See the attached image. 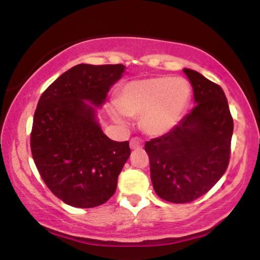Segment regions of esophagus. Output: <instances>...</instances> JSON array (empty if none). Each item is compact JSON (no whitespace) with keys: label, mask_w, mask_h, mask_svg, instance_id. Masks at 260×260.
I'll return each instance as SVG.
<instances>
[{"label":"esophagus","mask_w":260,"mask_h":260,"mask_svg":"<svg viewBox=\"0 0 260 260\" xmlns=\"http://www.w3.org/2000/svg\"><path fill=\"white\" fill-rule=\"evenodd\" d=\"M142 145H143V143L139 138H132V139H131L129 147H131V149H132V150H136V149L142 148Z\"/></svg>","instance_id":"34e87169"}]
</instances>
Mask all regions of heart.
<instances>
[{"label": "heart", "instance_id": "heart-1", "mask_svg": "<svg viewBox=\"0 0 260 260\" xmlns=\"http://www.w3.org/2000/svg\"><path fill=\"white\" fill-rule=\"evenodd\" d=\"M189 99V84L183 78L153 77L132 80L118 90L117 107H112L110 113L117 122L126 121V116H140L143 131L159 137L180 122Z\"/></svg>", "mask_w": 260, "mask_h": 260}]
</instances>
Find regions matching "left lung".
Here are the masks:
<instances>
[{
	"label": "left lung",
	"instance_id": "left-lung-1",
	"mask_svg": "<svg viewBox=\"0 0 260 260\" xmlns=\"http://www.w3.org/2000/svg\"><path fill=\"white\" fill-rule=\"evenodd\" d=\"M196 106L180 123L145 143L155 193L171 203H189L214 187L229 166L234 120L225 92L184 68Z\"/></svg>",
	"mask_w": 260,
	"mask_h": 260
}]
</instances>
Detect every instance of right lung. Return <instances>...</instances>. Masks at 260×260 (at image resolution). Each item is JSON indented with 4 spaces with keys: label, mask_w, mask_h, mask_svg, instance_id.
I'll return each instance as SVG.
<instances>
[{
    "label": "right lung",
    "mask_w": 260,
    "mask_h": 260,
    "mask_svg": "<svg viewBox=\"0 0 260 260\" xmlns=\"http://www.w3.org/2000/svg\"><path fill=\"white\" fill-rule=\"evenodd\" d=\"M123 64L80 63L41 95L34 113L30 147L45 184L74 208L99 207L115 194L131 155L129 143L101 129L96 107L123 76Z\"/></svg>",
    "instance_id": "add662e5"
}]
</instances>
